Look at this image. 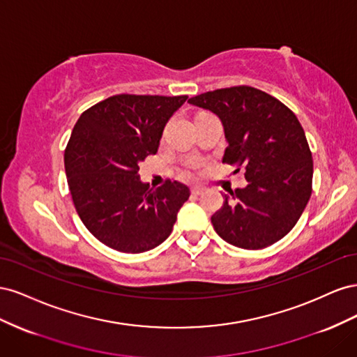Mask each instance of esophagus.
I'll return each mask as SVG.
<instances>
[{
    "label": "esophagus",
    "mask_w": 357,
    "mask_h": 357,
    "mask_svg": "<svg viewBox=\"0 0 357 357\" xmlns=\"http://www.w3.org/2000/svg\"><path fill=\"white\" fill-rule=\"evenodd\" d=\"M202 188L201 186H193L192 189H190V192H192V195H201V193H202Z\"/></svg>",
    "instance_id": "obj_1"
}]
</instances>
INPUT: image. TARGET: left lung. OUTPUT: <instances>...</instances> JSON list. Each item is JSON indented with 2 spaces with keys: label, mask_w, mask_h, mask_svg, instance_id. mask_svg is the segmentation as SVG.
<instances>
[{
  "label": "left lung",
  "mask_w": 357,
  "mask_h": 357,
  "mask_svg": "<svg viewBox=\"0 0 357 357\" xmlns=\"http://www.w3.org/2000/svg\"><path fill=\"white\" fill-rule=\"evenodd\" d=\"M220 117L228 147L223 164L245 169L248 185L225 193L211 215L214 231L235 247L257 250L282 240L299 220L312 190V156L298 117L252 86L215 89L188 101Z\"/></svg>",
  "instance_id": "8db88e82"
}]
</instances>
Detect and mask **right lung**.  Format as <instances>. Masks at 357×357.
I'll return each mask as SVG.
<instances>
[{
  "mask_svg": "<svg viewBox=\"0 0 357 357\" xmlns=\"http://www.w3.org/2000/svg\"><path fill=\"white\" fill-rule=\"evenodd\" d=\"M188 95L119 93L82 113L63 153L75 211L88 231L114 250L142 253L164 243L189 199L188 186L150 188L139 162L155 155L168 119Z\"/></svg>",
  "mask_w": 357,
  "mask_h": 357,
  "instance_id": "right-lung-1",
  "label": "right lung"
}]
</instances>
